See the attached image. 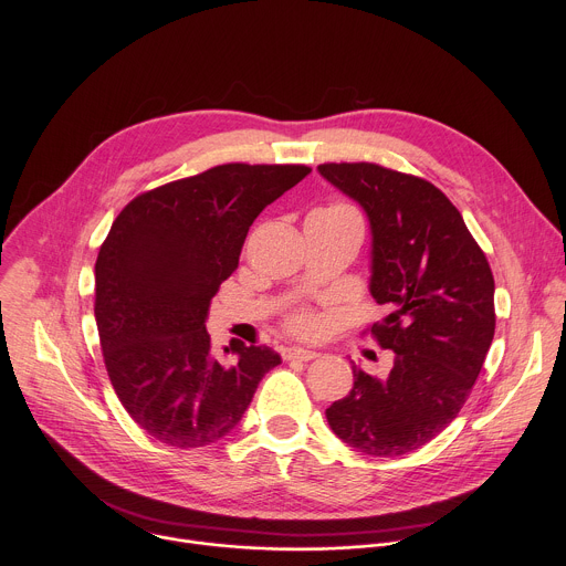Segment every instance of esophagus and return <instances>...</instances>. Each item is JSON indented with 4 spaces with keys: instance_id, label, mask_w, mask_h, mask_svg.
I'll list each match as a JSON object with an SVG mask.
<instances>
[{
    "instance_id": "1",
    "label": "esophagus",
    "mask_w": 566,
    "mask_h": 566,
    "mask_svg": "<svg viewBox=\"0 0 566 566\" xmlns=\"http://www.w3.org/2000/svg\"><path fill=\"white\" fill-rule=\"evenodd\" d=\"M282 356H284V360H313V358H317L319 356V352H315V349H306V347H284L282 349Z\"/></svg>"
}]
</instances>
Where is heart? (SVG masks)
Segmentation results:
<instances>
[{
  "instance_id": "b5f03b06",
  "label": "heart",
  "mask_w": 566,
  "mask_h": 566,
  "mask_svg": "<svg viewBox=\"0 0 566 566\" xmlns=\"http://www.w3.org/2000/svg\"><path fill=\"white\" fill-rule=\"evenodd\" d=\"M322 210H327V212H354L349 206H343V203H336V206H329V208H322ZM354 214H356V212H354ZM293 327H295V329H308V327H311V317L297 315V317L293 319Z\"/></svg>"
}]
</instances>
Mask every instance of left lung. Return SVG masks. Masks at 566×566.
<instances>
[{"label": "left lung", "instance_id": "obj_1", "mask_svg": "<svg viewBox=\"0 0 566 566\" xmlns=\"http://www.w3.org/2000/svg\"><path fill=\"white\" fill-rule=\"evenodd\" d=\"M369 221L371 327L394 352L387 378L352 363L354 387L327 410L338 439L371 457L408 454L463 408L495 336V280L461 212L432 184L374 164L317 166Z\"/></svg>", "mask_w": 566, "mask_h": 566}]
</instances>
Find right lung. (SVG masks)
I'll use <instances>...</instances> for the list:
<instances>
[{
	"instance_id": "obj_1",
	"label": "right lung",
	"mask_w": 566,
	"mask_h": 566,
	"mask_svg": "<svg viewBox=\"0 0 566 566\" xmlns=\"http://www.w3.org/2000/svg\"><path fill=\"white\" fill-rule=\"evenodd\" d=\"M308 172L217 166L136 197L112 223L96 260L101 347L123 408L156 441L188 450L228 437L282 363L244 343L217 356L206 319L258 214Z\"/></svg>"
}]
</instances>
